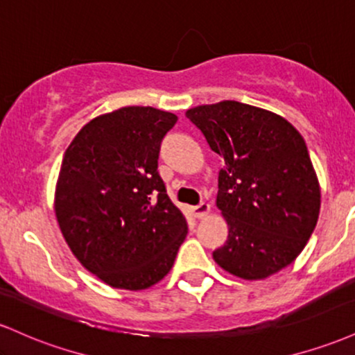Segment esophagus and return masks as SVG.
Masks as SVG:
<instances>
[{
	"mask_svg": "<svg viewBox=\"0 0 355 355\" xmlns=\"http://www.w3.org/2000/svg\"><path fill=\"white\" fill-rule=\"evenodd\" d=\"M209 211H210V205L209 203H205V202H202V203H198L197 207H195L193 210H191V214H193V217L195 218H205L207 215H209Z\"/></svg>",
	"mask_w": 355,
	"mask_h": 355,
	"instance_id": "obj_1",
	"label": "esophagus"
}]
</instances>
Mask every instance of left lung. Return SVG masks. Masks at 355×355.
Masks as SVG:
<instances>
[{
	"mask_svg": "<svg viewBox=\"0 0 355 355\" xmlns=\"http://www.w3.org/2000/svg\"><path fill=\"white\" fill-rule=\"evenodd\" d=\"M185 115L223 158L217 207L229 237L214 260L247 280L282 270L304 250L319 218V182L302 135L285 118L234 100Z\"/></svg>",
	"mask_w": 355,
	"mask_h": 355,
	"instance_id": "8db88e82",
	"label": "left lung"
}]
</instances>
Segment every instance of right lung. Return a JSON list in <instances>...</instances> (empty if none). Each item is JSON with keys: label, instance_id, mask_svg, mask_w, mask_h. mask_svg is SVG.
<instances>
[{"label": "right lung", "instance_id": "1", "mask_svg": "<svg viewBox=\"0 0 355 355\" xmlns=\"http://www.w3.org/2000/svg\"><path fill=\"white\" fill-rule=\"evenodd\" d=\"M177 115L125 107L96 116L64 152L55 210L81 266L116 288L141 291L172 268L185 218L158 173L162 140Z\"/></svg>", "mask_w": 355, "mask_h": 355}]
</instances>
